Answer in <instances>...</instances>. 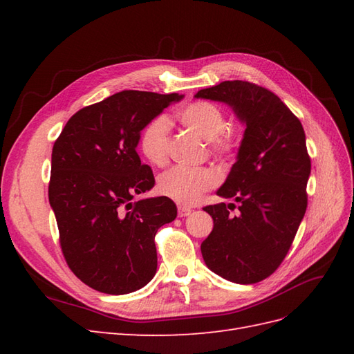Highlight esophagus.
Returning <instances> with one entry per match:
<instances>
[{
	"instance_id": "esophagus-1",
	"label": "esophagus",
	"mask_w": 354,
	"mask_h": 354,
	"mask_svg": "<svg viewBox=\"0 0 354 354\" xmlns=\"http://www.w3.org/2000/svg\"><path fill=\"white\" fill-rule=\"evenodd\" d=\"M178 217H187L189 214L192 212V209L189 207H185V205H178Z\"/></svg>"
}]
</instances>
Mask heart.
Masks as SVG:
<instances>
[{
    "label": "heart",
    "mask_w": 354,
    "mask_h": 354,
    "mask_svg": "<svg viewBox=\"0 0 354 354\" xmlns=\"http://www.w3.org/2000/svg\"><path fill=\"white\" fill-rule=\"evenodd\" d=\"M178 121L208 142L209 152L220 159H229L238 152L239 136L226 127V115L217 104L198 100L186 104L177 113ZM138 152L149 164L162 167L168 159L169 122L158 115L147 121L138 134ZM216 174L209 168L173 167L158 177V192L178 203L190 205L203 192L216 186Z\"/></svg>",
    "instance_id": "1"
}]
</instances>
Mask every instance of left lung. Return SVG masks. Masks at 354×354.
<instances>
[{
    "mask_svg": "<svg viewBox=\"0 0 354 354\" xmlns=\"http://www.w3.org/2000/svg\"><path fill=\"white\" fill-rule=\"evenodd\" d=\"M195 97L224 102L245 122L230 174L217 195L239 202L203 208L214 220L203 261L224 279L250 285L281 266L307 209L312 162L298 118L274 93L248 81H223Z\"/></svg>",
    "mask_w": 354,
    "mask_h": 354,
    "instance_id": "obj_1",
    "label": "left lung"
}]
</instances>
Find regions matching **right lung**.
I'll use <instances>...</instances> for the list:
<instances>
[{"label": "right lung", "mask_w": 354, "mask_h": 354, "mask_svg": "<svg viewBox=\"0 0 354 354\" xmlns=\"http://www.w3.org/2000/svg\"><path fill=\"white\" fill-rule=\"evenodd\" d=\"M177 93L124 90L71 116L51 153L48 201L73 274L104 294L134 292L156 273L155 234L177 217L167 196L133 202L155 185L136 147Z\"/></svg>", "instance_id": "add662e5"}]
</instances>
